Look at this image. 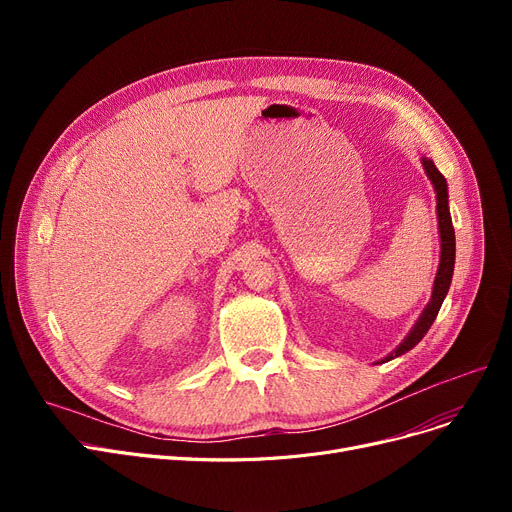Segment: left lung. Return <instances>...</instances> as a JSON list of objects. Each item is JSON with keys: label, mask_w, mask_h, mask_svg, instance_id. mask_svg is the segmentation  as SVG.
I'll use <instances>...</instances> for the list:
<instances>
[{"label": "left lung", "mask_w": 512, "mask_h": 512, "mask_svg": "<svg viewBox=\"0 0 512 512\" xmlns=\"http://www.w3.org/2000/svg\"><path fill=\"white\" fill-rule=\"evenodd\" d=\"M423 170L427 174V178L432 180L434 191H436V211H438V230H440V265H438V274L434 280V288H432V299L425 305L423 313L419 315V319L415 321V326L411 328V332L405 336L394 351L384 357L380 363H386L394 357H400L409 353L413 346L419 344V340L427 334V330L432 328L434 319L446 299L450 282H452V272H454V253H456V242H454V228H452V218H450V209H448V184L446 178L440 174V170L436 168V164L429 157H421Z\"/></svg>", "instance_id": "obj_1"}]
</instances>
